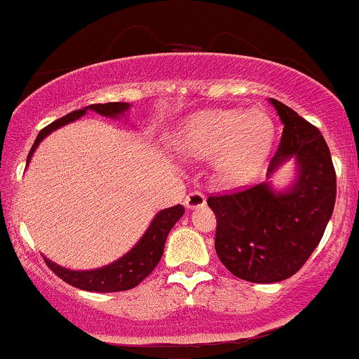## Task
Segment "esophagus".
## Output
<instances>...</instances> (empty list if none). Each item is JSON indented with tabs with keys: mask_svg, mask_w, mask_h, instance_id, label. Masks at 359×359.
I'll return each mask as SVG.
<instances>
[{
	"mask_svg": "<svg viewBox=\"0 0 359 359\" xmlns=\"http://www.w3.org/2000/svg\"><path fill=\"white\" fill-rule=\"evenodd\" d=\"M204 204H205V197L204 194H201V191H190V194L184 197V205H187L188 209L202 208Z\"/></svg>",
	"mask_w": 359,
	"mask_h": 359,
	"instance_id": "1",
	"label": "esophagus"
}]
</instances>
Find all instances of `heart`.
<instances>
[{"mask_svg":"<svg viewBox=\"0 0 359 359\" xmlns=\"http://www.w3.org/2000/svg\"><path fill=\"white\" fill-rule=\"evenodd\" d=\"M271 118L260 109H209L191 116L176 136V148L188 157L215 155L219 176L230 181L250 176L267 155Z\"/></svg>","mask_w":359,"mask_h":359,"instance_id":"1","label":"heart"}]
</instances>
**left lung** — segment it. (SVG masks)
<instances>
[{
    "instance_id": "8db88e82",
    "label": "left lung",
    "mask_w": 359,
    "mask_h": 359,
    "mask_svg": "<svg viewBox=\"0 0 359 359\" xmlns=\"http://www.w3.org/2000/svg\"><path fill=\"white\" fill-rule=\"evenodd\" d=\"M271 102L285 129L267 176L295 158V183L276 191L265 181L208 198L216 216V255L233 276L250 283H279L300 271L325 233L337 195L325 137L292 108Z\"/></svg>"
}]
</instances>
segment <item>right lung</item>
Instances as JSON below:
<instances>
[{
    "label": "right lung",
    "instance_id": "right-lung-1",
    "mask_svg": "<svg viewBox=\"0 0 359 359\" xmlns=\"http://www.w3.org/2000/svg\"><path fill=\"white\" fill-rule=\"evenodd\" d=\"M129 106L130 104H127V102H106V104L85 106L83 109L67 113L62 118L55 120L50 126L40 130L29 155H27V164H29L34 150H36V147L43 137H47L52 130L80 118L81 115L87 113V109L99 113L102 116H109V118H118V116H122L129 109ZM183 212L184 208L180 204L162 209L161 212H157V216L150 223L147 232L143 233V237L137 241V244L129 253H126L122 258L101 269H94V271H69V269L60 267V265L47 260V258H45V262H47V265L55 276H59L64 283L74 286V288L99 293L126 292V290H130L140 285L157 267V264L162 258V253H164V244L165 239H168V233L171 232L175 223L183 216Z\"/></svg>",
    "mask_w": 359,
    "mask_h": 359
}]
</instances>
